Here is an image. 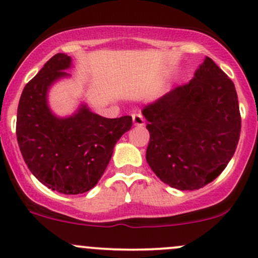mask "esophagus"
Wrapping results in <instances>:
<instances>
[{
    "label": "esophagus",
    "instance_id": "34e87169",
    "mask_svg": "<svg viewBox=\"0 0 258 258\" xmlns=\"http://www.w3.org/2000/svg\"><path fill=\"white\" fill-rule=\"evenodd\" d=\"M132 121H134V124L137 127H142L145 124V118L142 117V114L135 113L132 114Z\"/></svg>",
    "mask_w": 258,
    "mask_h": 258
}]
</instances>
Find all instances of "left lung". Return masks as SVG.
<instances>
[{"label": "left lung", "instance_id": "1", "mask_svg": "<svg viewBox=\"0 0 258 258\" xmlns=\"http://www.w3.org/2000/svg\"><path fill=\"white\" fill-rule=\"evenodd\" d=\"M142 114L150 132L147 163L161 181L181 191L218 177L240 140L235 85L210 57L187 85L147 105Z\"/></svg>", "mask_w": 258, "mask_h": 258}]
</instances>
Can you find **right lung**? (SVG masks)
Masks as SVG:
<instances>
[{"label": "right lung", "mask_w": 258, "mask_h": 258, "mask_svg": "<svg viewBox=\"0 0 258 258\" xmlns=\"http://www.w3.org/2000/svg\"><path fill=\"white\" fill-rule=\"evenodd\" d=\"M71 57L54 54L25 86L17 108L16 135L32 175L52 191L79 195L97 184L116 142L132 126L131 116L106 118L81 103L69 117L56 116L48 91L71 75Z\"/></svg>", "instance_id": "add662e5"}]
</instances>
